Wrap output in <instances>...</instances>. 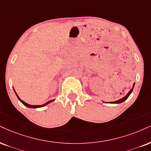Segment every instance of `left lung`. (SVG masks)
Returning a JSON list of instances; mask_svg holds the SVG:
<instances>
[{"instance_id":"left-lung-1","label":"left lung","mask_w":151,"mask_h":151,"mask_svg":"<svg viewBox=\"0 0 151 151\" xmlns=\"http://www.w3.org/2000/svg\"><path fill=\"white\" fill-rule=\"evenodd\" d=\"M134 84L135 83H134V85H133V86H132V90L129 91V92L127 93V94H126L125 96H124V97H122V99H118V101H111V102H109L110 104H120V103H122V102H123V101H125L126 99H127L129 97V96L130 95V94H131V93L132 92V91H133V89H134Z\"/></svg>"}]
</instances>
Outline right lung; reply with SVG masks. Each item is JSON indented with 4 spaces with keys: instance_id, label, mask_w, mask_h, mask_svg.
Wrapping results in <instances>:
<instances>
[{
    "instance_id": "add662e5",
    "label": "right lung",
    "mask_w": 151,
    "mask_h": 151,
    "mask_svg": "<svg viewBox=\"0 0 151 151\" xmlns=\"http://www.w3.org/2000/svg\"><path fill=\"white\" fill-rule=\"evenodd\" d=\"M14 93H15L16 94V95H17V98H18V99L20 101L22 102V104H24V106H26L27 107H28V108H31V109H37V108H41V107H43V106H46V105H47L48 104H50V103H51V102H52V101H55V99H53V100H50V101H47V102H46L45 104H42V105H31V104H27V103H26V102H24V101H22V100L21 99H20L19 97V96L17 95V94L16 93V92H15V90H14Z\"/></svg>"
}]
</instances>
